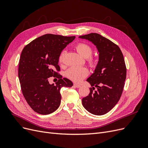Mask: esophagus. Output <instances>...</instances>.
I'll return each mask as SVG.
<instances>
[{"instance_id":"34e87169","label":"esophagus","mask_w":148,"mask_h":148,"mask_svg":"<svg viewBox=\"0 0 148 148\" xmlns=\"http://www.w3.org/2000/svg\"><path fill=\"white\" fill-rule=\"evenodd\" d=\"M73 85H74V86H75L76 88H79V87H81V85L78 84V83H74Z\"/></svg>"}]
</instances>
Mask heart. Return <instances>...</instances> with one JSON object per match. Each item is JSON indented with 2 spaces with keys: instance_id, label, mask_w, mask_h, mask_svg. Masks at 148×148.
Returning a JSON list of instances; mask_svg holds the SVG:
<instances>
[{
  "instance_id": "obj_1",
  "label": "heart",
  "mask_w": 148,
  "mask_h": 148,
  "mask_svg": "<svg viewBox=\"0 0 148 148\" xmlns=\"http://www.w3.org/2000/svg\"><path fill=\"white\" fill-rule=\"evenodd\" d=\"M76 50L82 57L86 58L88 65L91 67H95L97 64V59L92 55V48L89 44L84 42H79L75 46ZM65 51H63L59 56V62L60 64L64 62ZM89 73V71L86 67L73 66L66 71V76L69 79L75 82H80Z\"/></svg>"
}]
</instances>
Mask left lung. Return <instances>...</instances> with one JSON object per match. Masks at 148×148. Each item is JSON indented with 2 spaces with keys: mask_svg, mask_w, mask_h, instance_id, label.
Segmentation results:
<instances>
[{
  "mask_svg": "<svg viewBox=\"0 0 148 148\" xmlns=\"http://www.w3.org/2000/svg\"><path fill=\"white\" fill-rule=\"evenodd\" d=\"M79 38L91 41L99 52L95 73L86 80L92 88L88 96L82 99L83 106L94 115L106 114L117 104L123 92L127 76L123 53L117 44L99 34L90 33Z\"/></svg>",
  "mask_w": 148,
  "mask_h": 148,
  "instance_id": "8db88e82",
  "label": "left lung"
}]
</instances>
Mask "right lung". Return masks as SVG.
Returning a JSON list of instances; mask_svg holds the SVG:
<instances>
[{"label":"right lung","mask_w":148,"mask_h":148,"mask_svg":"<svg viewBox=\"0 0 148 148\" xmlns=\"http://www.w3.org/2000/svg\"><path fill=\"white\" fill-rule=\"evenodd\" d=\"M75 36L46 34L28 44L20 58L18 78L22 93L28 105L39 114L56 111L60 104V89L71 87L73 83L59 74V57L62 50ZM59 79L50 85L48 78Z\"/></svg>","instance_id":"add662e5"}]
</instances>
